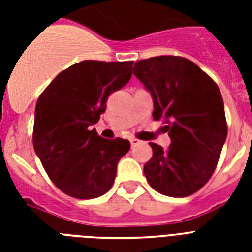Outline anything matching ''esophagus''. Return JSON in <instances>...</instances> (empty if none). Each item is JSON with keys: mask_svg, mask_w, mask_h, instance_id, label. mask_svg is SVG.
Listing matches in <instances>:
<instances>
[{"mask_svg": "<svg viewBox=\"0 0 252 252\" xmlns=\"http://www.w3.org/2000/svg\"><path fill=\"white\" fill-rule=\"evenodd\" d=\"M129 141H130V145H132V148H134V146H137L138 144H141V141L140 140H137V138H129Z\"/></svg>", "mask_w": 252, "mask_h": 252, "instance_id": "obj_1", "label": "esophagus"}]
</instances>
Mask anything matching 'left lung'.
I'll use <instances>...</instances> for the list:
<instances>
[{"label": "left lung", "instance_id": "8db88e82", "mask_svg": "<svg viewBox=\"0 0 252 252\" xmlns=\"http://www.w3.org/2000/svg\"><path fill=\"white\" fill-rule=\"evenodd\" d=\"M133 74L150 93L153 118L167 124V149L149 142L153 157L144 166L146 180L171 197L195 193L211 179L227 136L219 86L188 59L157 56L137 61Z\"/></svg>", "mask_w": 252, "mask_h": 252}]
</instances>
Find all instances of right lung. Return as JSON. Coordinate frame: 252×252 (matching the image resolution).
Here are the masks:
<instances>
[{
  "mask_svg": "<svg viewBox=\"0 0 252 252\" xmlns=\"http://www.w3.org/2000/svg\"><path fill=\"white\" fill-rule=\"evenodd\" d=\"M133 61L85 60L57 74L39 96L32 142L53 183L76 199L104 195L114 184L118 162L130 142L100 137L90 126L106 100L132 77Z\"/></svg>",
  "mask_w": 252,
  "mask_h": 252,
  "instance_id": "obj_1",
  "label": "right lung"
}]
</instances>
